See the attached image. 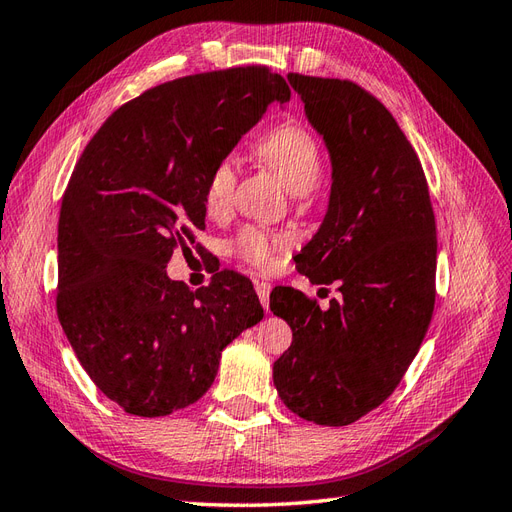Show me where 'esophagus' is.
Segmentation results:
<instances>
[{
	"mask_svg": "<svg viewBox=\"0 0 512 512\" xmlns=\"http://www.w3.org/2000/svg\"><path fill=\"white\" fill-rule=\"evenodd\" d=\"M256 293H258V297H260V304L265 306V310L269 308V293H271V284L269 282H265V280H258L256 284Z\"/></svg>",
	"mask_w": 512,
	"mask_h": 512,
	"instance_id": "obj_1",
	"label": "esophagus"
}]
</instances>
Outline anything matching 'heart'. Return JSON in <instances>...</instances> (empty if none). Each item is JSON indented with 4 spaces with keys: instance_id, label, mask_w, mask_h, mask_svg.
Instances as JSON below:
<instances>
[{
    "instance_id": "1",
    "label": "heart",
    "mask_w": 512,
    "mask_h": 512,
    "mask_svg": "<svg viewBox=\"0 0 512 512\" xmlns=\"http://www.w3.org/2000/svg\"><path fill=\"white\" fill-rule=\"evenodd\" d=\"M258 158L276 171L293 193H308L315 189L323 169V154L317 139L299 123L286 121L269 130L256 143ZM239 180V160L223 156L210 167L204 182V206L210 215H221L232 202ZM291 243L289 234L247 226L234 236L232 249L245 263L258 269H269L276 252Z\"/></svg>"
}]
</instances>
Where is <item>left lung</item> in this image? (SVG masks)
<instances>
[{"label":"left lung","instance_id":"8db88e82","mask_svg":"<svg viewBox=\"0 0 512 512\" xmlns=\"http://www.w3.org/2000/svg\"><path fill=\"white\" fill-rule=\"evenodd\" d=\"M289 82L332 156L328 215L295 265L341 297L321 310L302 291L273 289V315L293 330L273 384L302 419L350 426L395 391L428 332L436 221L415 147L378 97L352 80Z\"/></svg>","mask_w":512,"mask_h":512}]
</instances>
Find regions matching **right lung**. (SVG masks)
Returning a JSON list of instances; mask_svg holds the SVG:
<instances>
[{"label":"right lung","instance_id":"obj_1","mask_svg":"<svg viewBox=\"0 0 512 512\" xmlns=\"http://www.w3.org/2000/svg\"><path fill=\"white\" fill-rule=\"evenodd\" d=\"M289 84L263 65L162 82L102 123L62 195L56 313L108 400L165 417L215 382L221 350L265 317L230 269L195 293L167 278L176 249L199 254L204 182Z\"/></svg>","mask_w":512,"mask_h":512}]
</instances>
